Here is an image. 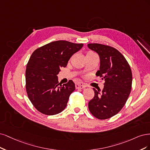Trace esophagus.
I'll use <instances>...</instances> for the list:
<instances>
[{"label":"esophagus","instance_id":"esophagus-1","mask_svg":"<svg viewBox=\"0 0 150 150\" xmlns=\"http://www.w3.org/2000/svg\"><path fill=\"white\" fill-rule=\"evenodd\" d=\"M75 87L76 89H82V88H84L86 87V85H85L84 83L81 81H79V82H77L75 84Z\"/></svg>","mask_w":150,"mask_h":150}]
</instances>
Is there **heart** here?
<instances>
[{
	"label": "heart",
	"instance_id": "heart-1",
	"mask_svg": "<svg viewBox=\"0 0 150 150\" xmlns=\"http://www.w3.org/2000/svg\"><path fill=\"white\" fill-rule=\"evenodd\" d=\"M95 54V53L93 52H91V51H89L87 52V54Z\"/></svg>",
	"mask_w": 150,
	"mask_h": 150
}]
</instances>
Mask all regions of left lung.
<instances>
[{
  "label": "left lung",
  "instance_id": "left-lung-1",
  "mask_svg": "<svg viewBox=\"0 0 150 150\" xmlns=\"http://www.w3.org/2000/svg\"><path fill=\"white\" fill-rule=\"evenodd\" d=\"M100 59L96 75L105 80L102 91L93 88L95 95L88 103L90 113L100 120L113 117L122 109L131 92L132 72L124 56L115 48L100 43H88Z\"/></svg>",
  "mask_w": 150,
  "mask_h": 150
}]
</instances>
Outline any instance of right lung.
<instances>
[{
    "instance_id": "add662e5",
    "label": "right lung",
    "mask_w": 150,
    "mask_h": 150,
    "mask_svg": "<svg viewBox=\"0 0 150 150\" xmlns=\"http://www.w3.org/2000/svg\"><path fill=\"white\" fill-rule=\"evenodd\" d=\"M83 45L58 40L32 53L26 67L25 88L28 98L38 112L54 115L65 108L75 86L71 80L63 85L59 83L57 74L60 67H65L70 57Z\"/></svg>"
}]
</instances>
